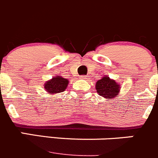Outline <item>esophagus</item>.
<instances>
[{"mask_svg": "<svg viewBox=\"0 0 158 158\" xmlns=\"http://www.w3.org/2000/svg\"><path fill=\"white\" fill-rule=\"evenodd\" d=\"M80 79H87V76H80Z\"/></svg>", "mask_w": 158, "mask_h": 158, "instance_id": "obj_1", "label": "esophagus"}]
</instances>
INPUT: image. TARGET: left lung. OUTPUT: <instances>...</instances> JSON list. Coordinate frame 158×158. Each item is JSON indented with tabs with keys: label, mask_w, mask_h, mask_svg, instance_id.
Returning <instances> with one entry per match:
<instances>
[{
	"label": "left lung",
	"mask_w": 158,
	"mask_h": 158,
	"mask_svg": "<svg viewBox=\"0 0 158 158\" xmlns=\"http://www.w3.org/2000/svg\"><path fill=\"white\" fill-rule=\"evenodd\" d=\"M96 92L99 96L104 98L113 99L119 94L120 86L114 80L110 79L108 76H105L100 80H98L96 84Z\"/></svg>",
	"instance_id": "obj_1"
}]
</instances>
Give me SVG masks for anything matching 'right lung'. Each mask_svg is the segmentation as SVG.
<instances>
[{
    "mask_svg": "<svg viewBox=\"0 0 158 158\" xmlns=\"http://www.w3.org/2000/svg\"><path fill=\"white\" fill-rule=\"evenodd\" d=\"M68 84V79L61 77L60 76H57L53 77L51 80L48 81L45 84V89L50 95H52L63 92L66 89Z\"/></svg>",
    "mask_w": 158,
    "mask_h": 158,
    "instance_id": "add662e5",
    "label": "right lung"
}]
</instances>
